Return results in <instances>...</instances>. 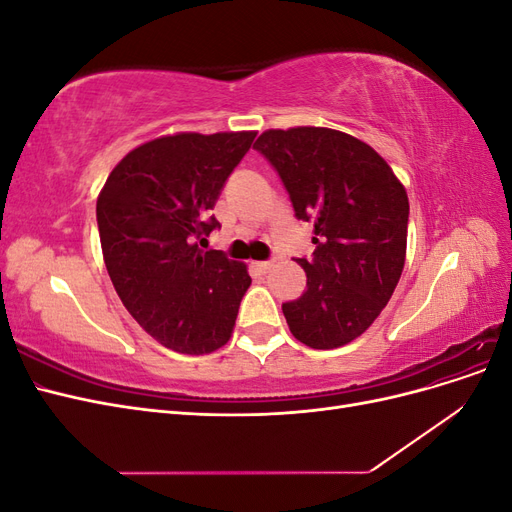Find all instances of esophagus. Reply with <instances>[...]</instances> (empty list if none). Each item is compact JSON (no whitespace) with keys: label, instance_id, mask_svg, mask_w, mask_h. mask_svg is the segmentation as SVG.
Returning a JSON list of instances; mask_svg holds the SVG:
<instances>
[{"label":"esophagus","instance_id":"1","mask_svg":"<svg viewBox=\"0 0 512 512\" xmlns=\"http://www.w3.org/2000/svg\"><path fill=\"white\" fill-rule=\"evenodd\" d=\"M254 265H256V269H258V271L267 273V271L273 267V260H260V262H254Z\"/></svg>","mask_w":512,"mask_h":512}]
</instances>
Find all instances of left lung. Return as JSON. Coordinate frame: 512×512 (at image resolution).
Listing matches in <instances>:
<instances>
[{
  "label": "left lung",
  "instance_id": "obj_1",
  "mask_svg": "<svg viewBox=\"0 0 512 512\" xmlns=\"http://www.w3.org/2000/svg\"><path fill=\"white\" fill-rule=\"evenodd\" d=\"M254 149L280 175L294 215L314 224L307 290L282 305L290 333L316 350L365 333L406 262L408 194L367 143L331 128L267 130Z\"/></svg>",
  "mask_w": 512,
  "mask_h": 512
}]
</instances>
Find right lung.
Here are the masks:
<instances>
[{
  "mask_svg": "<svg viewBox=\"0 0 512 512\" xmlns=\"http://www.w3.org/2000/svg\"><path fill=\"white\" fill-rule=\"evenodd\" d=\"M256 132L160 136L108 175L96 218L104 265L132 318L181 354L222 348L252 277L243 262L200 250L226 179Z\"/></svg>",
  "mask_w": 512,
  "mask_h": 512,
  "instance_id": "right-lung-1",
  "label": "right lung"
}]
</instances>
